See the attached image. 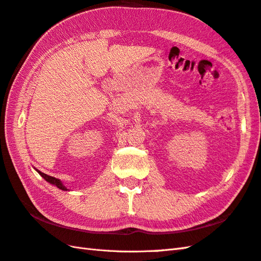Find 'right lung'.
I'll return each instance as SVG.
<instances>
[{"mask_svg":"<svg viewBox=\"0 0 261 261\" xmlns=\"http://www.w3.org/2000/svg\"><path fill=\"white\" fill-rule=\"evenodd\" d=\"M38 173H39V174H41V175H42V176H43V177L46 179V181L49 182L50 184H54V185H56L58 189L64 190V191H67V189H66L65 186L62 184V182L59 181L58 178H56V177H54V176H50V175L45 174V173H43V172H39V171H38Z\"/></svg>","mask_w":261,"mask_h":261,"instance_id":"1","label":"right lung"}]
</instances>
